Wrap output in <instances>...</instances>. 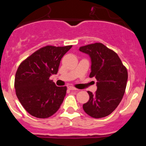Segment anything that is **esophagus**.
Instances as JSON below:
<instances>
[{
    "label": "esophagus",
    "instance_id": "obj_1",
    "mask_svg": "<svg viewBox=\"0 0 146 146\" xmlns=\"http://www.w3.org/2000/svg\"><path fill=\"white\" fill-rule=\"evenodd\" d=\"M68 89L70 90H74V91L78 90L76 89V88H75L74 87H73V86H69V87H68Z\"/></svg>",
    "mask_w": 146,
    "mask_h": 146
}]
</instances>
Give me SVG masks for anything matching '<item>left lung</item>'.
<instances>
[{
	"label": "left lung",
	"instance_id": "1",
	"mask_svg": "<svg viewBox=\"0 0 146 146\" xmlns=\"http://www.w3.org/2000/svg\"><path fill=\"white\" fill-rule=\"evenodd\" d=\"M79 51L89 55L91 60L90 78H95L97 91H88L90 99L82 105L86 114L99 119L115 110L124 95L128 72L119 56L101 43L80 47Z\"/></svg>",
	"mask_w": 146,
	"mask_h": 146
}]
</instances>
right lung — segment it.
I'll list each match as a JSON object with an SVG mask.
<instances>
[{
  "instance_id": "1",
  "label": "right lung",
  "mask_w": 146,
  "mask_h": 146,
  "mask_svg": "<svg viewBox=\"0 0 146 146\" xmlns=\"http://www.w3.org/2000/svg\"><path fill=\"white\" fill-rule=\"evenodd\" d=\"M72 46H46L26 58L15 78L16 95L25 110L33 117L48 118L61 107L66 87H57L50 76L57 74L60 62Z\"/></svg>"
}]
</instances>
